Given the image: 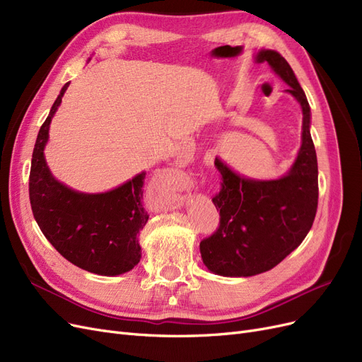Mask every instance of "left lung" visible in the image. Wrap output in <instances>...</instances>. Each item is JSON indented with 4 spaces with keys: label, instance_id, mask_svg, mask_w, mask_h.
<instances>
[{
    "label": "left lung",
    "instance_id": "obj_1",
    "mask_svg": "<svg viewBox=\"0 0 362 362\" xmlns=\"http://www.w3.org/2000/svg\"><path fill=\"white\" fill-rule=\"evenodd\" d=\"M254 60L269 64L288 86L286 91L300 105V148L284 176L272 180L245 177L215 158L223 188L212 202L221 219L214 235L202 240L200 252L207 269L223 276H252L271 271L305 239L317 211V156L305 93L279 52L260 49Z\"/></svg>",
    "mask_w": 362,
    "mask_h": 362
}]
</instances>
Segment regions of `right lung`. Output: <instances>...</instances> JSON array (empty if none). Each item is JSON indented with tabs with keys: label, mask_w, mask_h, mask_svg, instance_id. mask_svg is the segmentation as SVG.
Wrapping results in <instances>:
<instances>
[{
	"label": "right lung",
	"mask_w": 362,
	"mask_h": 362,
	"mask_svg": "<svg viewBox=\"0 0 362 362\" xmlns=\"http://www.w3.org/2000/svg\"><path fill=\"white\" fill-rule=\"evenodd\" d=\"M69 84L55 99L34 144L30 171L33 215L45 238L66 260L91 274L122 275L141 259L139 231L148 219L141 203L146 173L98 194L75 191L52 176L45 147Z\"/></svg>",
	"instance_id": "add662e5"
}]
</instances>
